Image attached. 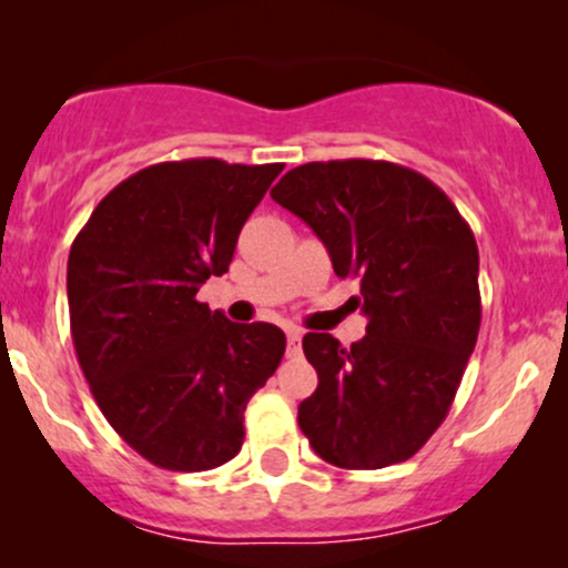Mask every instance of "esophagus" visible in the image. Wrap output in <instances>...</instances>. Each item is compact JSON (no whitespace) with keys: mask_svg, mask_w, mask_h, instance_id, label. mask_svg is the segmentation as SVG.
I'll return each instance as SVG.
<instances>
[{"mask_svg":"<svg viewBox=\"0 0 568 568\" xmlns=\"http://www.w3.org/2000/svg\"><path fill=\"white\" fill-rule=\"evenodd\" d=\"M302 352V331H288V357H296Z\"/></svg>","mask_w":568,"mask_h":568,"instance_id":"esophagus-1","label":"esophagus"}]
</instances>
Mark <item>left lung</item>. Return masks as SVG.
<instances>
[{"mask_svg":"<svg viewBox=\"0 0 568 568\" xmlns=\"http://www.w3.org/2000/svg\"><path fill=\"white\" fill-rule=\"evenodd\" d=\"M272 200L312 226L338 277H361L366 336H304L317 389L298 427L328 465L379 470L446 419L480 328L478 245L440 186L384 160L293 168Z\"/></svg>","mask_w":568,"mask_h":568,"instance_id":"obj_1","label":"left lung"}]
</instances>
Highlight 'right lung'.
<instances>
[{
  "label": "right lung",
  "mask_w": 568,
  "mask_h": 568,
  "mask_svg": "<svg viewBox=\"0 0 568 568\" xmlns=\"http://www.w3.org/2000/svg\"><path fill=\"white\" fill-rule=\"evenodd\" d=\"M283 165L158 162L116 184L71 243L67 293L77 361L98 408L162 470L237 456L245 406L275 374L285 334L197 302L230 270L240 230Z\"/></svg>",
  "instance_id": "obj_1"
}]
</instances>
